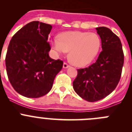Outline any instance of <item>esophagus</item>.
<instances>
[{"label":"esophagus","mask_w":132,"mask_h":132,"mask_svg":"<svg viewBox=\"0 0 132 132\" xmlns=\"http://www.w3.org/2000/svg\"><path fill=\"white\" fill-rule=\"evenodd\" d=\"M69 67H70V65H69V64H67V63H63V68L64 69H67Z\"/></svg>","instance_id":"34e87169"}]
</instances>
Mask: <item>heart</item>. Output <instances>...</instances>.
Returning <instances> with one entry per match:
<instances>
[{
  "instance_id": "obj_1",
  "label": "heart",
  "mask_w": 132,
  "mask_h": 132,
  "mask_svg": "<svg viewBox=\"0 0 132 132\" xmlns=\"http://www.w3.org/2000/svg\"><path fill=\"white\" fill-rule=\"evenodd\" d=\"M53 50L57 54L69 51V57L75 65L85 67L95 59L101 48V42L95 33L67 31L52 41Z\"/></svg>"
}]
</instances>
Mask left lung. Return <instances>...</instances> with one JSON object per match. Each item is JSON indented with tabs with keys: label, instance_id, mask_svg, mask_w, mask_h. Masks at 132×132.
<instances>
[{
	"label": "left lung",
	"instance_id": "obj_1",
	"mask_svg": "<svg viewBox=\"0 0 132 132\" xmlns=\"http://www.w3.org/2000/svg\"><path fill=\"white\" fill-rule=\"evenodd\" d=\"M102 51L96 62L78 69L73 82L74 90L88 102H96L109 95L117 87L123 65V53L120 38L106 27L96 28Z\"/></svg>",
	"mask_w": 132,
	"mask_h": 132
}]
</instances>
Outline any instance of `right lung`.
Returning a JSON list of instances; mask_svg holds the SVG:
<instances>
[{
	"label": "right lung",
	"mask_w": 132,
	"mask_h": 132,
	"mask_svg": "<svg viewBox=\"0 0 132 132\" xmlns=\"http://www.w3.org/2000/svg\"><path fill=\"white\" fill-rule=\"evenodd\" d=\"M50 24L33 21L12 38L6 55L8 77L14 89L28 98H39L51 90L62 61L52 59L47 41Z\"/></svg>",
	"instance_id": "1"
}]
</instances>
